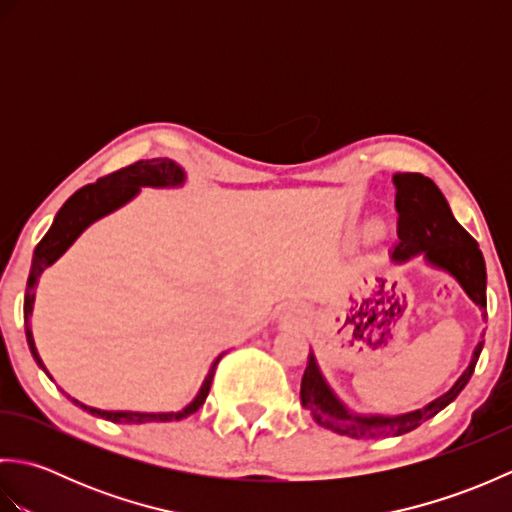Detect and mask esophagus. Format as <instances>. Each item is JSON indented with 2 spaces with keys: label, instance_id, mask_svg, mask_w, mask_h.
Masks as SVG:
<instances>
[{
  "label": "esophagus",
  "instance_id": "1",
  "mask_svg": "<svg viewBox=\"0 0 512 512\" xmlns=\"http://www.w3.org/2000/svg\"><path fill=\"white\" fill-rule=\"evenodd\" d=\"M284 319H286V321H292V323H297V321L303 319V312H301L297 306H286V308H284Z\"/></svg>",
  "mask_w": 512,
  "mask_h": 512
}]
</instances>
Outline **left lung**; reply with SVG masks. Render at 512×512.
I'll use <instances>...</instances> for the list:
<instances>
[{
    "instance_id": "obj_1",
    "label": "left lung",
    "mask_w": 512,
    "mask_h": 512,
    "mask_svg": "<svg viewBox=\"0 0 512 512\" xmlns=\"http://www.w3.org/2000/svg\"><path fill=\"white\" fill-rule=\"evenodd\" d=\"M396 211H398V242L391 250L394 262L422 255L424 262L433 268L449 273L469 299L480 306L486 317V264L480 246L464 231L451 213V206L442 191L431 178L422 173H396ZM482 341H477L471 363L462 376L455 380L449 391L431 400L416 411L400 413V416H378V413H354L345 407V402L334 394L328 380L323 378L314 352L308 354L306 372L301 378V405L310 411L312 420L323 429H330L339 436L354 440H380L396 438L402 433L418 429L422 422L436 416L447 405L460 396V391L469 383L475 363L482 354Z\"/></svg>"
}]
</instances>
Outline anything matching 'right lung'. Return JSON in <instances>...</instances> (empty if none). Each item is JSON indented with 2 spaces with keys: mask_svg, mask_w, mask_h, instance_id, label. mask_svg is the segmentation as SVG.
Wrapping results in <instances>:
<instances>
[{
  "mask_svg": "<svg viewBox=\"0 0 512 512\" xmlns=\"http://www.w3.org/2000/svg\"><path fill=\"white\" fill-rule=\"evenodd\" d=\"M184 180H187V173L176 162L169 158H151V160H138L134 165L125 169H118L110 176L96 180L94 184H88L76 191L72 198L65 202L59 213L54 215V222L48 228V233L43 235L41 242L35 248V255H32V266L28 275V286H26V297H24V325H26V339L32 356H35L37 365L46 372V365H43L41 356L35 347V339H32L30 330V314H32V303H35V288L43 270L52 266L57 259L68 250L76 237H79L85 228L94 224L101 217L110 215L112 211L121 209L132 198H136L140 187H154V189H171V187H182ZM222 354L215 358L209 367V374H206L204 383L187 407L180 411H162V413H145V411H105V409H94L83 405V402L70 398L74 405H79L92 416L105 418L110 422L118 424H145V422H171V420H182L191 416V413L198 411L206 396L211 391L215 367L220 363ZM48 374V372H46ZM50 376V374H48Z\"/></svg>",
  "mask_w": 512,
  "mask_h": 512,
  "instance_id": "obj_1",
  "label": "right lung"
}]
</instances>
